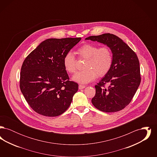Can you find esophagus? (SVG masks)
Segmentation results:
<instances>
[{
	"instance_id": "obj_1",
	"label": "esophagus",
	"mask_w": 157,
	"mask_h": 157,
	"mask_svg": "<svg viewBox=\"0 0 157 157\" xmlns=\"http://www.w3.org/2000/svg\"><path fill=\"white\" fill-rule=\"evenodd\" d=\"M85 88V85H79V90L84 89Z\"/></svg>"
}]
</instances>
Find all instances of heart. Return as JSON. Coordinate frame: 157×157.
I'll return each instance as SVG.
<instances>
[{
  "instance_id": "b5f03b06",
  "label": "heart",
  "mask_w": 157,
  "mask_h": 157,
  "mask_svg": "<svg viewBox=\"0 0 157 157\" xmlns=\"http://www.w3.org/2000/svg\"><path fill=\"white\" fill-rule=\"evenodd\" d=\"M79 58L85 59L83 71L77 72L72 77V80L80 83H88L96 79L97 75L102 77L110 70L112 64V53L107 46L98 48L97 45L85 44L77 50ZM65 69L68 73L74 74L76 71V59L72 52L67 53L63 59Z\"/></svg>"
}]
</instances>
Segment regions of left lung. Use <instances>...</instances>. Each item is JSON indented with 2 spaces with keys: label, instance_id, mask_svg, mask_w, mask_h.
<instances>
[{
  "label": "left lung",
  "instance_id": "1",
  "mask_svg": "<svg viewBox=\"0 0 157 157\" xmlns=\"http://www.w3.org/2000/svg\"><path fill=\"white\" fill-rule=\"evenodd\" d=\"M90 40L106 45L112 53V64L109 72L95 85L96 93L92 103L105 112H117L130 103L140 82V62L136 53L120 37L111 33L91 36ZM109 85L108 89L104 84Z\"/></svg>",
  "mask_w": 157,
  "mask_h": 157
}]
</instances>
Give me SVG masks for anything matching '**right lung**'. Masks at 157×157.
<instances>
[{
    "instance_id": "right-lung-1",
    "label": "right lung",
    "mask_w": 157,
    "mask_h": 157,
    "mask_svg": "<svg viewBox=\"0 0 157 157\" xmlns=\"http://www.w3.org/2000/svg\"><path fill=\"white\" fill-rule=\"evenodd\" d=\"M81 39H46L24 60L20 88L35 112L46 117H57L69 107L78 90V84L69 81L63 59Z\"/></svg>"
}]
</instances>
